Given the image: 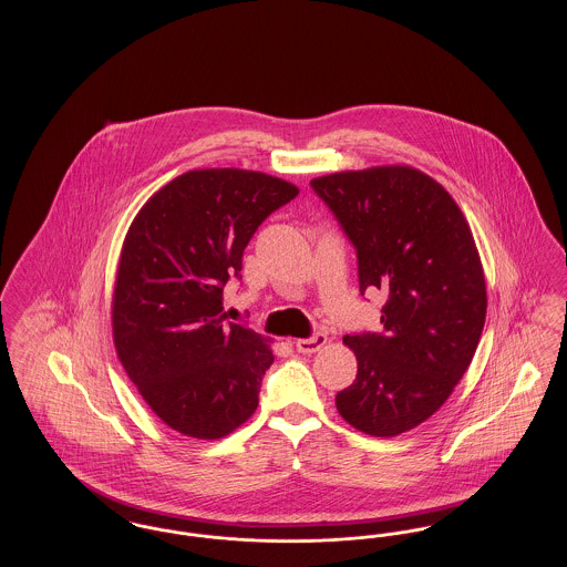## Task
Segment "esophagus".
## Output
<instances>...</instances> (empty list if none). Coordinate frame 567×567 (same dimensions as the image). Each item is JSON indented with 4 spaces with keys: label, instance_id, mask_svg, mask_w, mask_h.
<instances>
[{
    "label": "esophagus",
    "instance_id": "34e87169",
    "mask_svg": "<svg viewBox=\"0 0 567 567\" xmlns=\"http://www.w3.org/2000/svg\"><path fill=\"white\" fill-rule=\"evenodd\" d=\"M324 342H327V333L324 331H315L310 338H301L297 340L296 349L303 354H312V352L323 349Z\"/></svg>",
    "mask_w": 567,
    "mask_h": 567
}]
</instances>
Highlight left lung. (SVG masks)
Listing matches in <instances>:
<instances>
[{
  "instance_id": "1",
  "label": "left lung",
  "mask_w": 567,
  "mask_h": 567,
  "mask_svg": "<svg viewBox=\"0 0 567 567\" xmlns=\"http://www.w3.org/2000/svg\"><path fill=\"white\" fill-rule=\"evenodd\" d=\"M354 246L359 291L386 301L380 331H352L357 378L336 395L359 432L391 437L427 421L465 374L486 315L485 274L453 197L405 165L310 183Z\"/></svg>"
}]
</instances>
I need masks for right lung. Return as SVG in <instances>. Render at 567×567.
Instances as JSON below:
<instances>
[{
    "label": "right lung",
    "mask_w": 567,
    "mask_h": 567,
    "mask_svg": "<svg viewBox=\"0 0 567 567\" xmlns=\"http://www.w3.org/2000/svg\"><path fill=\"white\" fill-rule=\"evenodd\" d=\"M291 183L246 169H195L157 190L123 244L112 299L114 347L172 430L216 440L257 410L274 361L266 338L223 315L244 248L296 199Z\"/></svg>",
    "instance_id": "add662e5"
}]
</instances>
